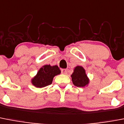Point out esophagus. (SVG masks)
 Returning <instances> with one entry per match:
<instances>
[{"label": "esophagus", "instance_id": "34e87169", "mask_svg": "<svg viewBox=\"0 0 124 124\" xmlns=\"http://www.w3.org/2000/svg\"><path fill=\"white\" fill-rule=\"evenodd\" d=\"M61 73L63 74H67V70L66 69H62L61 70Z\"/></svg>", "mask_w": 124, "mask_h": 124}]
</instances>
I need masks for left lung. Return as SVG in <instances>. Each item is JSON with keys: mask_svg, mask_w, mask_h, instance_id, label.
I'll use <instances>...</instances> for the list:
<instances>
[{"mask_svg": "<svg viewBox=\"0 0 124 124\" xmlns=\"http://www.w3.org/2000/svg\"><path fill=\"white\" fill-rule=\"evenodd\" d=\"M71 78L73 84L76 87H84L89 83V79L86 75L85 71L83 67L80 66L75 68Z\"/></svg>", "mask_w": 124, "mask_h": 124, "instance_id": "obj_1", "label": "left lung"}]
</instances>
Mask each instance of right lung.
I'll use <instances>...</instances> for the list:
<instances>
[{
    "instance_id": "1",
    "label": "right lung",
    "mask_w": 124,
    "mask_h": 124,
    "mask_svg": "<svg viewBox=\"0 0 124 124\" xmlns=\"http://www.w3.org/2000/svg\"><path fill=\"white\" fill-rule=\"evenodd\" d=\"M61 71L58 66L44 65L39 70L37 75L32 79V84L37 88H42L52 84L54 76L60 74Z\"/></svg>"
}]
</instances>
